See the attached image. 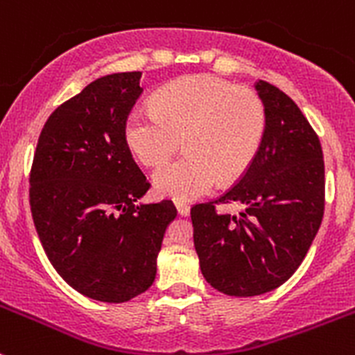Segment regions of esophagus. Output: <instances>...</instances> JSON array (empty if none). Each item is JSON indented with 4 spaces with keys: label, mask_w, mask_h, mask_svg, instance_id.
Here are the masks:
<instances>
[{
    "label": "esophagus",
    "mask_w": 355,
    "mask_h": 355,
    "mask_svg": "<svg viewBox=\"0 0 355 355\" xmlns=\"http://www.w3.org/2000/svg\"><path fill=\"white\" fill-rule=\"evenodd\" d=\"M175 206H177L178 215L187 216L189 213H191V206H187V205H185V202H175Z\"/></svg>",
    "instance_id": "34e87169"
}]
</instances>
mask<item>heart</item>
Returning <instances> with one entry per match:
<instances>
[{
	"label": "heart",
	"mask_w": 355,
	"mask_h": 355,
	"mask_svg": "<svg viewBox=\"0 0 355 355\" xmlns=\"http://www.w3.org/2000/svg\"><path fill=\"white\" fill-rule=\"evenodd\" d=\"M261 98L248 88L211 74L168 83L150 98V111H132L125 142L144 166L170 159L178 147L185 156L153 175L161 198L192 201L213 191L216 182L239 180L257 157L265 133Z\"/></svg>",
	"instance_id": "obj_1"
}]
</instances>
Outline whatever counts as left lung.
<instances>
[{"label":"left lung","mask_w":355,"mask_h":355,"mask_svg":"<svg viewBox=\"0 0 355 355\" xmlns=\"http://www.w3.org/2000/svg\"><path fill=\"white\" fill-rule=\"evenodd\" d=\"M265 133L250 170L222 198L191 209L194 248L205 279L230 297H257L300 267L324 213V161L318 135L298 105L267 81L254 85ZM241 202L220 216L213 202Z\"/></svg>","instance_id":"1"}]
</instances>
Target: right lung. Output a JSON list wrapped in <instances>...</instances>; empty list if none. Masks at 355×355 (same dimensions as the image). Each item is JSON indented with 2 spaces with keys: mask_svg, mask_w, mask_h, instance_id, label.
I'll list each match as a JSON object with an SVG mask.
<instances>
[{
  "mask_svg": "<svg viewBox=\"0 0 355 355\" xmlns=\"http://www.w3.org/2000/svg\"><path fill=\"white\" fill-rule=\"evenodd\" d=\"M142 72H114L55 109L31 170V211L58 276L92 300L123 304L156 279L177 218L171 201L140 202L149 182L125 142Z\"/></svg>",
  "mask_w": 355,
  "mask_h": 355,
  "instance_id": "1",
  "label": "right lung"
}]
</instances>
